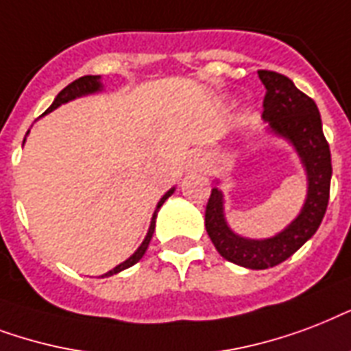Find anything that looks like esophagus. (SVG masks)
<instances>
[{"label": "esophagus", "mask_w": 351, "mask_h": 351, "mask_svg": "<svg viewBox=\"0 0 351 351\" xmlns=\"http://www.w3.org/2000/svg\"><path fill=\"white\" fill-rule=\"evenodd\" d=\"M201 162H203L201 156H199V154H195L194 159H192V165H194V167H201Z\"/></svg>", "instance_id": "obj_1"}]
</instances>
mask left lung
<instances>
[{
  "mask_svg": "<svg viewBox=\"0 0 351 351\" xmlns=\"http://www.w3.org/2000/svg\"><path fill=\"white\" fill-rule=\"evenodd\" d=\"M265 86L263 121L269 132L286 138L300 157L308 176V195L297 218L278 234L251 240L230 229L223 213V194L214 186L206 203L205 229L225 260L247 269H267L295 254L320 227L330 199L331 154L322 133V121L313 99L284 75L258 71Z\"/></svg>",
  "mask_w": 351,
  "mask_h": 351,
  "instance_id": "1",
  "label": "left lung"
}]
</instances>
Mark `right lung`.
Segmentation results:
<instances>
[{"instance_id": "1", "label": "right lung", "mask_w": 351, "mask_h": 351, "mask_svg": "<svg viewBox=\"0 0 351 351\" xmlns=\"http://www.w3.org/2000/svg\"><path fill=\"white\" fill-rule=\"evenodd\" d=\"M102 89V84H100V77H93V75H86V77H80L78 80H75V82H71L69 86H65L62 91H60L58 95H56V99H54V102L51 106H49V110L45 111V113H49V111L56 110L58 106L65 104V102H69V100H75L78 99V97H84V95H91V93H97V91H100ZM43 113V115H45ZM27 135H29V132H27ZM23 143H25V138H23ZM173 190L176 189H170L167 192V194L162 195L161 199H159V203H157V208L156 213H154V216H152V221H150V229H148V234H146V238L143 240V243L138 245V249L135 252H133L132 256L128 258L126 262L119 263L117 267H113L111 271H108L106 274H102V276H111V274H117L121 273V271H124V269L132 267V265H135V263L141 260V258L145 256L146 249H148V245H150V240L152 236H154V230H156V218H157V213H159V208L162 206V203L170 197V195L173 194Z\"/></svg>"}]
</instances>
